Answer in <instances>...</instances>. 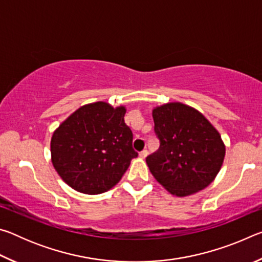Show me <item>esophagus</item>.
<instances>
[{
	"mask_svg": "<svg viewBox=\"0 0 262 262\" xmlns=\"http://www.w3.org/2000/svg\"><path fill=\"white\" fill-rule=\"evenodd\" d=\"M147 156H148V150H147V149L142 150V151L140 152V157H141V158H145Z\"/></svg>",
	"mask_w": 262,
	"mask_h": 262,
	"instance_id": "34e87169",
	"label": "esophagus"
}]
</instances>
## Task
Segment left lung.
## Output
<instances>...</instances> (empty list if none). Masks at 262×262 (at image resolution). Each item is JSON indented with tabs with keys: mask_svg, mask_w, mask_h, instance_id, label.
I'll list each match as a JSON object with an SVG mask.
<instances>
[{
	"mask_svg": "<svg viewBox=\"0 0 262 262\" xmlns=\"http://www.w3.org/2000/svg\"><path fill=\"white\" fill-rule=\"evenodd\" d=\"M152 118L159 148L145 161L155 179L177 196L206 188L224 159L219 132L199 111L180 103L156 107Z\"/></svg>",
	"mask_w": 262,
	"mask_h": 262,
	"instance_id": "left-lung-1",
	"label": "left lung"
}]
</instances>
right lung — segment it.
Segmentation results:
<instances>
[{
  "label": "right lung",
  "mask_w": 262,
  "mask_h": 262,
  "mask_svg": "<svg viewBox=\"0 0 262 262\" xmlns=\"http://www.w3.org/2000/svg\"><path fill=\"white\" fill-rule=\"evenodd\" d=\"M126 108L98 103L82 106L54 132L52 163L70 187L100 194L119 183L137 151L125 122Z\"/></svg>",
  "instance_id": "right-lung-1"
}]
</instances>
